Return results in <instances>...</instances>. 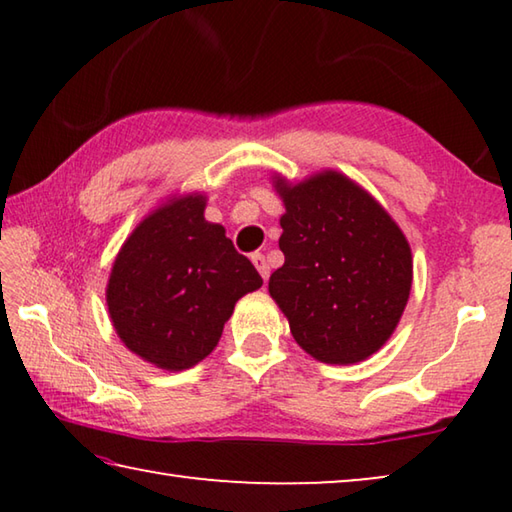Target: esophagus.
Segmentation results:
<instances>
[{
	"label": "esophagus",
	"instance_id": "esophagus-1",
	"mask_svg": "<svg viewBox=\"0 0 512 512\" xmlns=\"http://www.w3.org/2000/svg\"><path fill=\"white\" fill-rule=\"evenodd\" d=\"M250 259H253L255 268H257L259 275H262L264 282H266L268 275H271V268H268V264H266V257L262 253H253V255H250Z\"/></svg>",
	"mask_w": 512,
	"mask_h": 512
}]
</instances>
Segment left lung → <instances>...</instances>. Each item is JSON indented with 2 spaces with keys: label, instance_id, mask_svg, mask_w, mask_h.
Wrapping results in <instances>:
<instances>
[{
  "label": "left lung",
  "instance_id": "1",
  "mask_svg": "<svg viewBox=\"0 0 512 512\" xmlns=\"http://www.w3.org/2000/svg\"><path fill=\"white\" fill-rule=\"evenodd\" d=\"M284 264L268 293L296 343L323 363L375 354L400 323L411 293L409 241L384 207L339 171L289 185L275 178Z\"/></svg>",
  "mask_w": 512,
  "mask_h": 512
}]
</instances>
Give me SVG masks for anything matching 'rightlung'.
I'll return each mask as SVG.
<instances>
[{"label":"right lung","mask_w":512,"mask_h":512,"mask_svg":"<svg viewBox=\"0 0 512 512\" xmlns=\"http://www.w3.org/2000/svg\"><path fill=\"white\" fill-rule=\"evenodd\" d=\"M203 212V194L171 198L137 225L112 264L106 302L115 332L162 370L203 361L235 302L262 287L250 259Z\"/></svg>","instance_id":"1"}]
</instances>
